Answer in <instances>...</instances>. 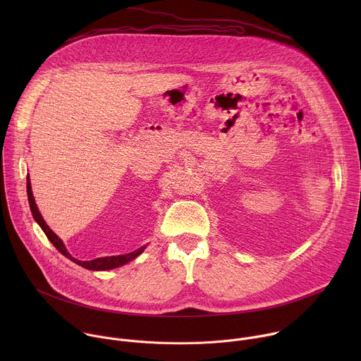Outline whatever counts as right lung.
Wrapping results in <instances>:
<instances>
[{
	"instance_id": "1",
	"label": "right lung",
	"mask_w": 361,
	"mask_h": 361,
	"mask_svg": "<svg viewBox=\"0 0 361 361\" xmlns=\"http://www.w3.org/2000/svg\"><path fill=\"white\" fill-rule=\"evenodd\" d=\"M27 194H28V202H30V209H31V213H32V217L34 220L38 223V226L42 228V231L45 233L47 238L53 243V245L63 254L66 255L67 259H70L71 262L77 263L78 266L84 267V269H88V270H94V271H102V270H111V269H117V267H121L124 264H127L128 262L134 260L135 257H138L145 245H142L141 248L135 250V251H131V252H127V254H123V255H111V257H99V259H95V260H90V262H81V260H77L74 259V257L67 251L63 240L51 230L47 223L44 221L41 213L38 212V207L35 204V200H34V195H32V190H31V183H30V177H27Z\"/></svg>"
}]
</instances>
